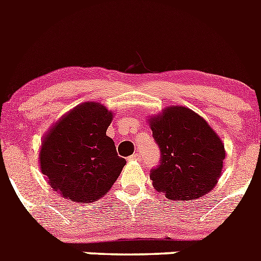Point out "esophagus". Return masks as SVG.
Wrapping results in <instances>:
<instances>
[{"label": "esophagus", "instance_id": "esophagus-1", "mask_svg": "<svg viewBox=\"0 0 261 261\" xmlns=\"http://www.w3.org/2000/svg\"><path fill=\"white\" fill-rule=\"evenodd\" d=\"M129 158L132 159V161H140V159H141V153H138V151H136V153L132 154V155L129 156Z\"/></svg>", "mask_w": 261, "mask_h": 261}]
</instances>
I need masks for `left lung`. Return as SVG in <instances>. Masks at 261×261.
I'll use <instances>...</instances> for the list:
<instances>
[{
	"instance_id": "1",
	"label": "left lung",
	"mask_w": 261,
	"mask_h": 261,
	"mask_svg": "<svg viewBox=\"0 0 261 261\" xmlns=\"http://www.w3.org/2000/svg\"><path fill=\"white\" fill-rule=\"evenodd\" d=\"M161 150L151 168L153 186L170 200H195L213 190L222 171L225 147L201 116L186 107L166 108L150 120Z\"/></svg>"
}]
</instances>
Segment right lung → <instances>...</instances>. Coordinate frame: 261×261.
I'll list each match as a JSON object with an SVG mask.
<instances>
[{
  "instance_id": "right-lung-1",
  "label": "right lung",
  "mask_w": 261,
  "mask_h": 261,
  "mask_svg": "<svg viewBox=\"0 0 261 261\" xmlns=\"http://www.w3.org/2000/svg\"><path fill=\"white\" fill-rule=\"evenodd\" d=\"M111 121V111L90 102L73 108L50 129L39 159L56 192L71 201L91 202L114 186L126 161L106 135Z\"/></svg>"
}]
</instances>
